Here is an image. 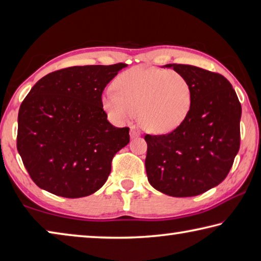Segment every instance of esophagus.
<instances>
[{
	"mask_svg": "<svg viewBox=\"0 0 261 261\" xmlns=\"http://www.w3.org/2000/svg\"><path fill=\"white\" fill-rule=\"evenodd\" d=\"M139 136H140V132L136 129V128L132 127L130 128V139H136V138H139Z\"/></svg>",
	"mask_w": 261,
	"mask_h": 261,
	"instance_id": "obj_1",
	"label": "esophagus"
}]
</instances>
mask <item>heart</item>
<instances>
[{
    "label": "heart",
    "mask_w": 261,
    "mask_h": 261,
    "mask_svg": "<svg viewBox=\"0 0 261 261\" xmlns=\"http://www.w3.org/2000/svg\"><path fill=\"white\" fill-rule=\"evenodd\" d=\"M114 88L102 96L103 108L118 123L139 114L141 126L154 134L174 130L186 120L193 104L189 81L180 72L157 67L135 66L123 71Z\"/></svg>",
    "instance_id": "heart-1"
}]
</instances>
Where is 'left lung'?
<instances>
[{"mask_svg": "<svg viewBox=\"0 0 261 261\" xmlns=\"http://www.w3.org/2000/svg\"><path fill=\"white\" fill-rule=\"evenodd\" d=\"M189 81L193 104L170 134L145 135V170L154 189L173 197L205 193L226 179L240 150L242 107L225 76L185 64H167Z\"/></svg>", "mask_w": 261, "mask_h": 261, "instance_id": "1", "label": "left lung"}]
</instances>
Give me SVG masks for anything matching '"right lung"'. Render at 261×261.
<instances>
[{"instance_id": "1", "label": "right lung", "mask_w": 261, "mask_h": 261, "mask_svg": "<svg viewBox=\"0 0 261 261\" xmlns=\"http://www.w3.org/2000/svg\"><path fill=\"white\" fill-rule=\"evenodd\" d=\"M126 66H72L44 75L18 112L17 149L35 185L66 198L102 188L129 128L109 122L102 93Z\"/></svg>"}]
</instances>
